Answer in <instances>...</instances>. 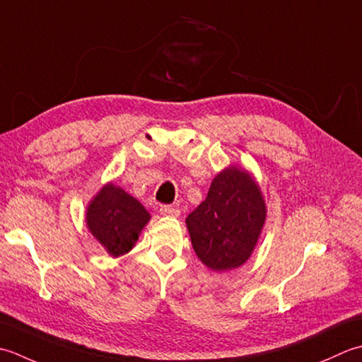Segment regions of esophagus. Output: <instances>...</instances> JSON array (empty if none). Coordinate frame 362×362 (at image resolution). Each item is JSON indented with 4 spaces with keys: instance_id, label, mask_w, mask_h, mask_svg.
I'll return each instance as SVG.
<instances>
[{
    "instance_id": "esophagus-1",
    "label": "esophagus",
    "mask_w": 362,
    "mask_h": 362,
    "mask_svg": "<svg viewBox=\"0 0 362 362\" xmlns=\"http://www.w3.org/2000/svg\"><path fill=\"white\" fill-rule=\"evenodd\" d=\"M159 212L162 216H168V217H178L180 216V209L175 208L172 204H162L159 208Z\"/></svg>"
}]
</instances>
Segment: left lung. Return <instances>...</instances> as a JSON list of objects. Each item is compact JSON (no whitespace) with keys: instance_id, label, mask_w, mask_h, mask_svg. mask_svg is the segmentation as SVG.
<instances>
[{"instance_id":"1","label":"left lung","mask_w":362,"mask_h":362,"mask_svg":"<svg viewBox=\"0 0 362 362\" xmlns=\"http://www.w3.org/2000/svg\"><path fill=\"white\" fill-rule=\"evenodd\" d=\"M264 222L259 187L235 167L214 178L206 200L186 218L197 256L216 272L238 269L248 259Z\"/></svg>"}]
</instances>
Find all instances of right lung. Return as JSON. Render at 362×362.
Here are the masks:
<instances>
[{"label":"right lung","instance_id":"add662e5","mask_svg":"<svg viewBox=\"0 0 362 362\" xmlns=\"http://www.w3.org/2000/svg\"><path fill=\"white\" fill-rule=\"evenodd\" d=\"M86 220L107 253L122 256L134 247L150 214L123 189L107 184L88 204Z\"/></svg>","mask_w":362,"mask_h":362}]
</instances>
